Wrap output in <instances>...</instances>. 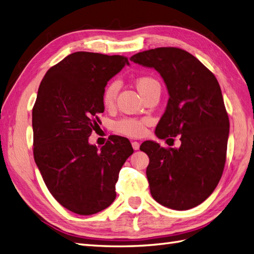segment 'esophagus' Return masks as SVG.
Segmentation results:
<instances>
[{
	"mask_svg": "<svg viewBox=\"0 0 254 254\" xmlns=\"http://www.w3.org/2000/svg\"><path fill=\"white\" fill-rule=\"evenodd\" d=\"M132 147L134 150H138L139 149V143L138 141H132Z\"/></svg>",
	"mask_w": 254,
	"mask_h": 254,
	"instance_id": "esophagus-1",
	"label": "esophagus"
}]
</instances>
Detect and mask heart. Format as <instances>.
Here are the masks:
<instances>
[{
	"label": "heart",
	"instance_id": "1",
	"mask_svg": "<svg viewBox=\"0 0 254 254\" xmlns=\"http://www.w3.org/2000/svg\"><path fill=\"white\" fill-rule=\"evenodd\" d=\"M159 85L158 82L151 78V76H140L136 80V87L139 93L143 94L149 90L150 87ZM120 85L117 81H113L105 87L103 92V104L105 107H111L114 106L116 98L119 92ZM147 119H135V118H125L116 123V129L123 135H127L129 137H139L144 135L146 132V126L148 125Z\"/></svg>",
	"mask_w": 254,
	"mask_h": 254
}]
</instances>
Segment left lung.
I'll return each mask as SVG.
<instances>
[{"instance_id": "8db88e82", "label": "left lung", "mask_w": 254, "mask_h": 254, "mask_svg": "<svg viewBox=\"0 0 254 254\" xmlns=\"http://www.w3.org/2000/svg\"><path fill=\"white\" fill-rule=\"evenodd\" d=\"M129 61L155 68L162 76L170 97L155 133L161 139L180 135L181 140L180 148H163L152 140L140 145L149 157L146 175L151 196L170 209H191L213 192L226 161L229 120L219 82L178 47L144 51Z\"/></svg>"}]
</instances>
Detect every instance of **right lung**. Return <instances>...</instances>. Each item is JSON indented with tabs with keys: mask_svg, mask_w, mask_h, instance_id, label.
<instances>
[{
	"mask_svg": "<svg viewBox=\"0 0 254 254\" xmlns=\"http://www.w3.org/2000/svg\"><path fill=\"white\" fill-rule=\"evenodd\" d=\"M128 64L120 55L75 52L49 69L32 109L33 156L47 190L80 215L116 199V183L133 154L128 139L113 136L102 148L88 144L104 113L107 82Z\"/></svg>",
	"mask_w": 254,
	"mask_h": 254,
	"instance_id": "1",
	"label": "right lung"
}]
</instances>
